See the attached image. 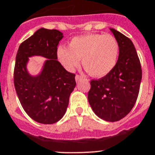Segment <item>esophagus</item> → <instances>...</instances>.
I'll return each instance as SVG.
<instances>
[{
  "instance_id": "obj_1",
  "label": "esophagus",
  "mask_w": 155,
  "mask_h": 155,
  "mask_svg": "<svg viewBox=\"0 0 155 155\" xmlns=\"http://www.w3.org/2000/svg\"><path fill=\"white\" fill-rule=\"evenodd\" d=\"M83 80L82 76H80V75H75V81H76V82H80V80Z\"/></svg>"
}]
</instances>
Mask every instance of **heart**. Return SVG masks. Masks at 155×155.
Here are the masks:
<instances>
[{"label": "heart", "mask_w": 155, "mask_h": 155, "mask_svg": "<svg viewBox=\"0 0 155 155\" xmlns=\"http://www.w3.org/2000/svg\"><path fill=\"white\" fill-rule=\"evenodd\" d=\"M119 55V45L112 35L88 34L73 38L68 48L60 47L57 56L62 65L73 71L80 65L94 77L101 78L113 70Z\"/></svg>", "instance_id": "1"}]
</instances>
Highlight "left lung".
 I'll list each match as a JSON object with an SVG mask.
<instances>
[{"label":"left lung","mask_w":155,"mask_h":155,"mask_svg":"<svg viewBox=\"0 0 155 155\" xmlns=\"http://www.w3.org/2000/svg\"><path fill=\"white\" fill-rule=\"evenodd\" d=\"M119 45L115 68L103 78L91 81L87 99L95 114L106 121L122 119L134 106L142 81V68L132 41L109 28Z\"/></svg>","instance_id":"left-lung-1"}]
</instances>
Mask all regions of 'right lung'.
<instances>
[{"mask_svg": "<svg viewBox=\"0 0 155 155\" xmlns=\"http://www.w3.org/2000/svg\"><path fill=\"white\" fill-rule=\"evenodd\" d=\"M63 38L58 30L41 28L20 45L16 55L13 82L18 99L30 117L45 125L63 118L76 85L75 74L57 60V47ZM34 56L47 58L35 76L27 68Z\"/></svg>", "mask_w": 155, "mask_h": 155, "instance_id": "obj_1", "label": "right lung"}]
</instances>
